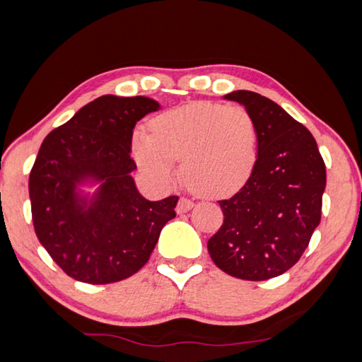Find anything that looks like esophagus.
<instances>
[{
  "label": "esophagus",
  "instance_id": "obj_1",
  "mask_svg": "<svg viewBox=\"0 0 362 362\" xmlns=\"http://www.w3.org/2000/svg\"><path fill=\"white\" fill-rule=\"evenodd\" d=\"M193 206H194V202L191 201V199L180 197V199H179V202H177L175 210H177V213L182 214V213H187V211H189L191 209H193Z\"/></svg>",
  "mask_w": 362,
  "mask_h": 362
}]
</instances>
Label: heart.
<instances>
[{
	"mask_svg": "<svg viewBox=\"0 0 362 362\" xmlns=\"http://www.w3.org/2000/svg\"><path fill=\"white\" fill-rule=\"evenodd\" d=\"M151 132L136 129L132 156L144 175L158 187H171L182 160L185 180L199 193L224 197L240 191L258 157V127L240 105L191 103L160 113Z\"/></svg>",
	"mask_w": 362,
	"mask_h": 362,
	"instance_id": "1",
	"label": "heart"
}]
</instances>
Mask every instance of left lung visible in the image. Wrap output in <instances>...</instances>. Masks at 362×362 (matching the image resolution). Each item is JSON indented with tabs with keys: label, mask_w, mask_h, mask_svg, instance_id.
Masks as SVG:
<instances>
[{
	"label": "left lung",
	"mask_w": 362,
	"mask_h": 362,
	"mask_svg": "<svg viewBox=\"0 0 362 362\" xmlns=\"http://www.w3.org/2000/svg\"><path fill=\"white\" fill-rule=\"evenodd\" d=\"M224 98L255 118L258 157L247 183L219 201L224 222L206 247L226 274L269 280L294 266L308 247L320 222L325 163L310 130L279 104L247 90Z\"/></svg>",
	"instance_id": "8db88e82"
}]
</instances>
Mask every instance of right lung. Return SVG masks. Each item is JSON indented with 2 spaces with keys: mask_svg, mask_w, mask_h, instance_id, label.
<instances>
[{
  "mask_svg": "<svg viewBox=\"0 0 362 362\" xmlns=\"http://www.w3.org/2000/svg\"><path fill=\"white\" fill-rule=\"evenodd\" d=\"M158 109L151 98L105 95L43 140L29 174L34 230L71 279L107 284L134 275L175 218L179 197L146 201L130 175L136 169L130 158L134 127ZM87 180L102 183L90 202L77 191Z\"/></svg>",
  "mask_w": 362,
  "mask_h": 362,
  "instance_id": "1",
  "label": "right lung"
}]
</instances>
